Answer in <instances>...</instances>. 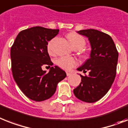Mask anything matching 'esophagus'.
<instances>
[{
	"label": "esophagus",
	"instance_id": "obj_1",
	"mask_svg": "<svg viewBox=\"0 0 128 128\" xmlns=\"http://www.w3.org/2000/svg\"><path fill=\"white\" fill-rule=\"evenodd\" d=\"M66 76H70V75H72V73L71 72H66Z\"/></svg>",
	"mask_w": 128,
	"mask_h": 128
}]
</instances>
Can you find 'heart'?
Wrapping results in <instances>:
<instances>
[{
    "label": "heart",
    "mask_w": 128,
    "mask_h": 128,
    "mask_svg": "<svg viewBox=\"0 0 128 128\" xmlns=\"http://www.w3.org/2000/svg\"><path fill=\"white\" fill-rule=\"evenodd\" d=\"M66 37L70 42L72 47L76 50H80L83 49L85 46V39L84 38L83 36L78 34L76 33V32H70L67 34ZM54 40V39L52 40L48 44V52L50 55H53L54 54V52L52 48ZM56 63L60 68H63L65 70H70L78 65V61L72 58L62 57L57 60Z\"/></svg>",
    "instance_id": "b5f03b06"
}]
</instances>
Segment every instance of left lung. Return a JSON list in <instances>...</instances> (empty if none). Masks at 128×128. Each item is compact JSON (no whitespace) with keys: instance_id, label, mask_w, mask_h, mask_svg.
<instances>
[{"instance_id":"left-lung-1","label":"left lung","mask_w":128,"mask_h":128,"mask_svg":"<svg viewBox=\"0 0 128 128\" xmlns=\"http://www.w3.org/2000/svg\"><path fill=\"white\" fill-rule=\"evenodd\" d=\"M77 32L88 38L92 50L90 58L77 68L84 73L88 71L89 74H80V84L73 92L78 100L94 103L108 92L114 80L118 52L113 40L107 34L92 28Z\"/></svg>"}]
</instances>
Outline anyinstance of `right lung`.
Masks as SVG:
<instances>
[{"instance_id":"obj_1","label":"right lung","mask_w":128,"mask_h":128,"mask_svg":"<svg viewBox=\"0 0 128 128\" xmlns=\"http://www.w3.org/2000/svg\"><path fill=\"white\" fill-rule=\"evenodd\" d=\"M59 30L42 27L25 29L18 34L11 47L14 78L22 92L31 100L42 101L51 98L58 82L66 76L58 66H52L48 72L42 70L44 66H52L47 45Z\"/></svg>"}]
</instances>
